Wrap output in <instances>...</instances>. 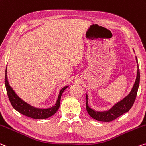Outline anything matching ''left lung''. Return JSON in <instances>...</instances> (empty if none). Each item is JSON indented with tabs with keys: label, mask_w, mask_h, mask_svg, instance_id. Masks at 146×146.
I'll list each match as a JSON object with an SVG mask.
<instances>
[{
	"label": "left lung",
	"mask_w": 146,
	"mask_h": 146,
	"mask_svg": "<svg viewBox=\"0 0 146 146\" xmlns=\"http://www.w3.org/2000/svg\"><path fill=\"white\" fill-rule=\"evenodd\" d=\"M136 63H137V75H136V81L135 82L133 88L128 96H127L123 99L120 101L119 102L115 104L108 111H104V112H99L96 111L88 106V95L86 94V108L89 115L92 118L98 120L100 121L109 122L112 121L119 117L120 115H123L125 113L128 112L133 106L134 103L137 95L138 87L140 84V69L138 67L137 58L136 57Z\"/></svg>",
	"instance_id": "obj_1"
}]
</instances>
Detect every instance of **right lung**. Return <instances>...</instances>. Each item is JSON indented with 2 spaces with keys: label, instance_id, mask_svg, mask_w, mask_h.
<instances>
[{
  "label": "right lung",
  "instance_id": "obj_1",
  "mask_svg": "<svg viewBox=\"0 0 146 146\" xmlns=\"http://www.w3.org/2000/svg\"><path fill=\"white\" fill-rule=\"evenodd\" d=\"M5 86L6 88L7 94H8L9 100H10L11 105L15 110L24 115H26L27 117H31L33 119H47L48 117L52 116L55 113L57 112L60 107V99L62 94L63 92L68 88L69 86H66L64 88H62L58 98L57 101L55 105L52 107L45 108V109H41L33 107L26 102L23 101L22 99H21L18 97L16 94L13 91V89L10 87L8 81V78H7V68H6L5 71Z\"/></svg>",
  "mask_w": 146,
  "mask_h": 146
}]
</instances>
